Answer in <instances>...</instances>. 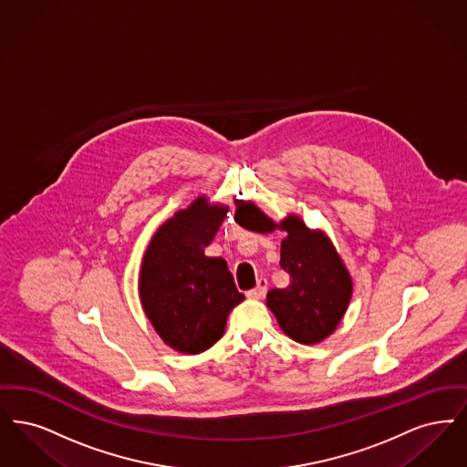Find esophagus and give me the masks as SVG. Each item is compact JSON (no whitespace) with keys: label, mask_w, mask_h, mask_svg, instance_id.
<instances>
[{"label":"esophagus","mask_w":467,"mask_h":467,"mask_svg":"<svg viewBox=\"0 0 467 467\" xmlns=\"http://www.w3.org/2000/svg\"><path fill=\"white\" fill-rule=\"evenodd\" d=\"M265 288H267V281H265V278H261L252 290L246 292V297L248 299H261L262 296L265 294Z\"/></svg>","instance_id":"1"}]
</instances>
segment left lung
<instances>
[{
	"instance_id": "left-lung-1",
	"label": "left lung",
	"mask_w": 467,
	"mask_h": 467,
	"mask_svg": "<svg viewBox=\"0 0 467 467\" xmlns=\"http://www.w3.org/2000/svg\"><path fill=\"white\" fill-rule=\"evenodd\" d=\"M234 221L255 233L286 231L280 265L290 283L269 290L265 300L281 330L300 344H317L330 336L349 306L353 280L328 236L311 231L297 215L276 224L252 202H238Z\"/></svg>"
}]
</instances>
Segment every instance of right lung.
<instances>
[{
	"mask_svg": "<svg viewBox=\"0 0 467 467\" xmlns=\"http://www.w3.org/2000/svg\"><path fill=\"white\" fill-rule=\"evenodd\" d=\"M225 212L227 206L196 198L154 233L142 259L139 296L146 317L161 340L184 355L212 348L244 299L227 262L205 255Z\"/></svg>",
	"mask_w": 467,
	"mask_h": 467,
	"instance_id": "right-lung-1",
	"label": "right lung"
}]
</instances>
